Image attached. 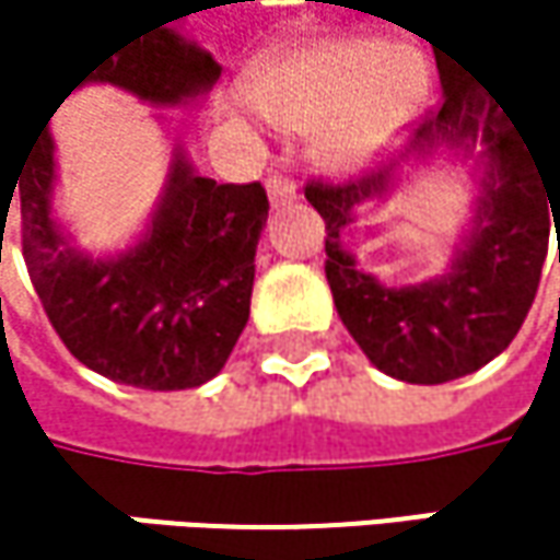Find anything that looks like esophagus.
Listing matches in <instances>:
<instances>
[{
	"instance_id": "esophagus-1",
	"label": "esophagus",
	"mask_w": 560,
	"mask_h": 560,
	"mask_svg": "<svg viewBox=\"0 0 560 560\" xmlns=\"http://www.w3.org/2000/svg\"><path fill=\"white\" fill-rule=\"evenodd\" d=\"M266 190H269V203L272 207H284V203H294L298 200V187L288 177H281V174H272L266 180Z\"/></svg>"
}]
</instances>
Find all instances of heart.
<instances>
[{"label": "heart", "mask_w": 560, "mask_h": 560, "mask_svg": "<svg viewBox=\"0 0 560 560\" xmlns=\"http://www.w3.org/2000/svg\"><path fill=\"white\" fill-rule=\"evenodd\" d=\"M428 90L431 67L408 42L320 38L272 60L253 103L284 132H314V159L327 174L357 177L389 152Z\"/></svg>", "instance_id": "heart-1"}]
</instances>
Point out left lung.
I'll list each match as a JSON object with an SVG mask.
<instances>
[{
  "label": "left lung",
  "instance_id": "left-lung-1",
  "mask_svg": "<svg viewBox=\"0 0 560 560\" xmlns=\"http://www.w3.org/2000/svg\"><path fill=\"white\" fill-rule=\"evenodd\" d=\"M441 106L424 116L405 152L350 184H307L327 223V281L337 314L376 370L415 386L477 373L518 334L560 213V152H548L454 57H441ZM481 152L477 153L476 149ZM451 154L478 184L475 217L452 266L418 285H386L342 246L363 206L388 199L411 167ZM560 262V236H558Z\"/></svg>",
  "mask_w": 560,
  "mask_h": 560
}]
</instances>
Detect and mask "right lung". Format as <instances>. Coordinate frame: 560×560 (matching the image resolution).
Instances as JSON below:
<instances>
[{"instance_id":"right-lung-1","label":"right lung","mask_w":560,"mask_h":560,"mask_svg":"<svg viewBox=\"0 0 560 560\" xmlns=\"http://www.w3.org/2000/svg\"><path fill=\"white\" fill-rule=\"evenodd\" d=\"M220 70L210 51L165 22L109 51L70 93L109 83L152 106H190L213 90ZM55 187V139L45 129L12 194L22 203L28 276L63 347L93 373L136 389H197L213 380L249 320L256 246L269 220L262 184L197 174L174 139L145 230L109 256L80 249L63 230Z\"/></svg>"}]
</instances>
